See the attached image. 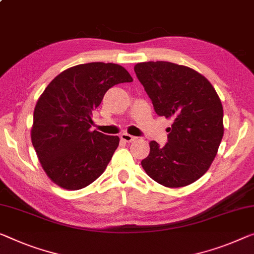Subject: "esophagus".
<instances>
[{
	"instance_id": "obj_1",
	"label": "esophagus",
	"mask_w": 254,
	"mask_h": 254,
	"mask_svg": "<svg viewBox=\"0 0 254 254\" xmlns=\"http://www.w3.org/2000/svg\"><path fill=\"white\" fill-rule=\"evenodd\" d=\"M121 139H122L123 141H126V142H131V141H133L135 137H133V135H131L128 133H122V134H121Z\"/></svg>"
}]
</instances>
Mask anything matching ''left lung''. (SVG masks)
<instances>
[{
    "label": "left lung",
    "instance_id": "obj_1",
    "mask_svg": "<svg viewBox=\"0 0 254 254\" xmlns=\"http://www.w3.org/2000/svg\"><path fill=\"white\" fill-rule=\"evenodd\" d=\"M134 71L157 115L173 121L168 143L150 141L141 161L147 175L169 188L198 180L213 162L224 137V108L207 78L168 62L139 63Z\"/></svg>",
    "mask_w": 254,
    "mask_h": 254
}]
</instances>
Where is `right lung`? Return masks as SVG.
Here are the masks:
<instances>
[{
  "mask_svg": "<svg viewBox=\"0 0 254 254\" xmlns=\"http://www.w3.org/2000/svg\"><path fill=\"white\" fill-rule=\"evenodd\" d=\"M132 81L117 64L89 63L68 68L49 83L34 109L30 137L52 183L77 190L103 175L120 138L91 131V115L108 89Z\"/></svg>",
  "mask_w": 254,
  "mask_h": 254,
  "instance_id": "right-lung-1",
  "label": "right lung"
}]
</instances>
